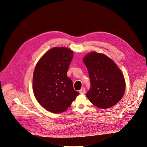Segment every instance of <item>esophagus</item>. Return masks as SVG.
I'll return each instance as SVG.
<instances>
[{"mask_svg": "<svg viewBox=\"0 0 147 147\" xmlns=\"http://www.w3.org/2000/svg\"><path fill=\"white\" fill-rule=\"evenodd\" d=\"M79 92H80V93L81 94H84L85 93V88H82L80 90Z\"/></svg>", "mask_w": 147, "mask_h": 147, "instance_id": "obj_1", "label": "esophagus"}]
</instances>
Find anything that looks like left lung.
Listing matches in <instances>:
<instances>
[{"label": "left lung", "mask_w": 147, "mask_h": 147, "mask_svg": "<svg viewBox=\"0 0 147 147\" xmlns=\"http://www.w3.org/2000/svg\"><path fill=\"white\" fill-rule=\"evenodd\" d=\"M83 61L91 84L87 98L98 108L107 109L115 105L123 98L126 87L120 69L109 57L96 51L87 54Z\"/></svg>", "instance_id": "left-lung-1"}]
</instances>
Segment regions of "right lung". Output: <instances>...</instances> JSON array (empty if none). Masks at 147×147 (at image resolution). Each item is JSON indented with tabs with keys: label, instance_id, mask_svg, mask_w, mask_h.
I'll use <instances>...</instances> for the list:
<instances>
[{
	"label": "right lung",
	"instance_id": "1",
	"mask_svg": "<svg viewBox=\"0 0 147 147\" xmlns=\"http://www.w3.org/2000/svg\"><path fill=\"white\" fill-rule=\"evenodd\" d=\"M73 51L65 47H54L45 53L35 65L32 90L39 104L47 111H66L80 94L74 90L67 71Z\"/></svg>",
	"mask_w": 147,
	"mask_h": 147
}]
</instances>
